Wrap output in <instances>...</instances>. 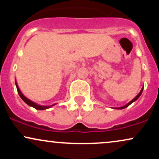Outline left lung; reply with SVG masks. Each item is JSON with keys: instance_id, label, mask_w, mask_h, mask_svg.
<instances>
[{"instance_id": "obj_1", "label": "left lung", "mask_w": 159, "mask_h": 159, "mask_svg": "<svg viewBox=\"0 0 159 159\" xmlns=\"http://www.w3.org/2000/svg\"><path fill=\"white\" fill-rule=\"evenodd\" d=\"M142 92H143V88H142V90H140V92L139 93H138V96H136V97H135V98H133V99L132 100V101H131V102H129V103H128V104H127V105H125V106H123V107H118V108H117V109H123V108H125V107H127L128 106H129V105H131V104H132V102H134V101H136V100H137V99H138V98L140 97V95H141V93H142Z\"/></svg>"}]
</instances>
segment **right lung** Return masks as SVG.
Listing matches in <instances>:
<instances>
[{
    "mask_svg": "<svg viewBox=\"0 0 159 159\" xmlns=\"http://www.w3.org/2000/svg\"><path fill=\"white\" fill-rule=\"evenodd\" d=\"M16 88H17L18 93H19V95L20 96V97L22 98L23 101L25 102L26 103V104H27V105H30V106L34 107V108L37 109V110H45V109L49 108V107H50V106H41V105H37V104L33 102L32 101L29 100L28 98H27L25 96H24L22 93H21V92L19 90V87H18L17 84H16ZM53 105H52V106H53Z\"/></svg>",
    "mask_w": 159,
    "mask_h": 159,
    "instance_id": "add662e5",
    "label": "right lung"
}]
</instances>
